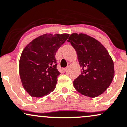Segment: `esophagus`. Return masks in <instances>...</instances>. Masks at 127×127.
Masks as SVG:
<instances>
[{"label":"esophagus","instance_id":"34e87169","mask_svg":"<svg viewBox=\"0 0 127 127\" xmlns=\"http://www.w3.org/2000/svg\"><path fill=\"white\" fill-rule=\"evenodd\" d=\"M66 69H67L66 68H63L62 69H61V71H62V72H65L66 71Z\"/></svg>","mask_w":127,"mask_h":127}]
</instances>
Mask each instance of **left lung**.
I'll list each match as a JSON object with an SVG mask.
<instances>
[{"label":"left lung","mask_w":127,"mask_h":127,"mask_svg":"<svg viewBox=\"0 0 127 127\" xmlns=\"http://www.w3.org/2000/svg\"><path fill=\"white\" fill-rule=\"evenodd\" d=\"M67 41L76 50L82 67L81 74L73 81L75 89L89 97L99 96L114 79L112 59L99 41L84 34H72Z\"/></svg>","instance_id":"left-lung-1"}]
</instances>
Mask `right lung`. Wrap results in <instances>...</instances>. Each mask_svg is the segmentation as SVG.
I'll list each match as a JSON object with an SVG mask.
<instances>
[{"instance_id":"add662e5","label":"right lung","mask_w":127,"mask_h":127,"mask_svg":"<svg viewBox=\"0 0 127 127\" xmlns=\"http://www.w3.org/2000/svg\"><path fill=\"white\" fill-rule=\"evenodd\" d=\"M69 36L45 34L31 41L23 50L20 76L23 87L32 97H41L54 90L60 74L55 55Z\"/></svg>"}]
</instances>
